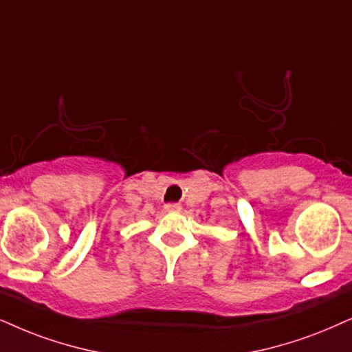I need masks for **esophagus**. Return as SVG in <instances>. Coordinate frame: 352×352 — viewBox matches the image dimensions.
<instances>
[{
  "label": "esophagus",
  "instance_id": "esophagus-1",
  "mask_svg": "<svg viewBox=\"0 0 352 352\" xmlns=\"http://www.w3.org/2000/svg\"><path fill=\"white\" fill-rule=\"evenodd\" d=\"M166 211L167 212H179V211H182V206L177 203H168V204H166Z\"/></svg>",
  "mask_w": 352,
  "mask_h": 352
}]
</instances>
